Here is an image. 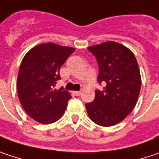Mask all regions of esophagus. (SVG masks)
I'll return each instance as SVG.
<instances>
[{"mask_svg": "<svg viewBox=\"0 0 159 159\" xmlns=\"http://www.w3.org/2000/svg\"><path fill=\"white\" fill-rule=\"evenodd\" d=\"M73 93L75 94V95H76V96H79V95H81V92L80 91H75V92H73Z\"/></svg>", "mask_w": 159, "mask_h": 159, "instance_id": "1", "label": "esophagus"}]
</instances>
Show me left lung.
<instances>
[{
	"mask_svg": "<svg viewBox=\"0 0 159 159\" xmlns=\"http://www.w3.org/2000/svg\"><path fill=\"white\" fill-rule=\"evenodd\" d=\"M98 62V82H104L102 91L85 104L90 119L100 126L118 124L136 106L141 87V76L134 54L127 47L106 42L88 48Z\"/></svg>",
	"mask_w": 159,
	"mask_h": 159,
	"instance_id": "obj_1",
	"label": "left lung"
}]
</instances>
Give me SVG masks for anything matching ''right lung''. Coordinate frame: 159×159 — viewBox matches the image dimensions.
<instances>
[{
    "instance_id": "add662e5",
    "label": "right lung",
    "mask_w": 159,
    "mask_h": 159,
    "mask_svg": "<svg viewBox=\"0 0 159 159\" xmlns=\"http://www.w3.org/2000/svg\"><path fill=\"white\" fill-rule=\"evenodd\" d=\"M75 50L55 43H42L23 57L17 78L18 95L24 111L36 121L50 124L64 114L71 94L63 87L55 86L60 80V67Z\"/></svg>"
}]
</instances>
